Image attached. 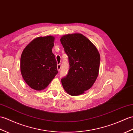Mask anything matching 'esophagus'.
<instances>
[{
	"label": "esophagus",
	"instance_id": "obj_1",
	"mask_svg": "<svg viewBox=\"0 0 133 133\" xmlns=\"http://www.w3.org/2000/svg\"><path fill=\"white\" fill-rule=\"evenodd\" d=\"M61 69V64H58L57 65V70L58 71H59Z\"/></svg>",
	"mask_w": 133,
	"mask_h": 133
}]
</instances>
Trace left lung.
<instances>
[{"mask_svg":"<svg viewBox=\"0 0 133 133\" xmlns=\"http://www.w3.org/2000/svg\"><path fill=\"white\" fill-rule=\"evenodd\" d=\"M60 41L69 57L70 64L69 73L61 80L63 87L70 95H82L96 81L100 68L99 52L81 33L65 35Z\"/></svg>","mask_w":133,"mask_h":133,"instance_id":"8db88e82","label":"left lung"}]
</instances>
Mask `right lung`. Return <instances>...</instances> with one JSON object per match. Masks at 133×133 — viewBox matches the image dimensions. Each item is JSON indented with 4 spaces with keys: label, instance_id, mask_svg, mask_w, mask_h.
I'll return each instance as SVG.
<instances>
[{
    "label": "right lung",
    "instance_id": "obj_1",
    "mask_svg": "<svg viewBox=\"0 0 133 133\" xmlns=\"http://www.w3.org/2000/svg\"><path fill=\"white\" fill-rule=\"evenodd\" d=\"M54 39L52 36L37 37L21 54V75L26 84L35 90L46 88L58 73L57 61L52 52Z\"/></svg>",
    "mask_w": 133,
    "mask_h": 133
}]
</instances>
